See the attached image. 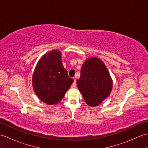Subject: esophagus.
I'll return each mask as SVG.
<instances>
[{
	"mask_svg": "<svg viewBox=\"0 0 148 148\" xmlns=\"http://www.w3.org/2000/svg\"><path fill=\"white\" fill-rule=\"evenodd\" d=\"M76 79H74L73 83L72 84L71 87L72 88H75V87H76Z\"/></svg>",
	"mask_w": 148,
	"mask_h": 148,
	"instance_id": "34e87169",
	"label": "esophagus"
}]
</instances>
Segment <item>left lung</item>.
<instances>
[{
	"label": "left lung",
	"mask_w": 148,
	"mask_h": 148,
	"mask_svg": "<svg viewBox=\"0 0 148 148\" xmlns=\"http://www.w3.org/2000/svg\"><path fill=\"white\" fill-rule=\"evenodd\" d=\"M77 85L87 104L95 107L109 95L112 81L102 61L92 58L88 59L82 65Z\"/></svg>",
	"instance_id": "1"
}]
</instances>
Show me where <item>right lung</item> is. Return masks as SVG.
<instances>
[{
    "label": "right lung",
    "instance_id": "obj_1",
    "mask_svg": "<svg viewBox=\"0 0 148 148\" xmlns=\"http://www.w3.org/2000/svg\"><path fill=\"white\" fill-rule=\"evenodd\" d=\"M73 81L63 66L61 53L57 50L42 56L32 77L34 92L40 100L49 105L60 101Z\"/></svg>",
    "mask_w": 148,
    "mask_h": 148
}]
</instances>
